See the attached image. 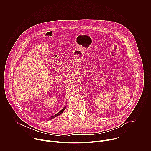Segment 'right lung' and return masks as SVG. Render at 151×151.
<instances>
[{
  "label": "right lung",
  "mask_w": 151,
  "mask_h": 151,
  "mask_svg": "<svg viewBox=\"0 0 151 151\" xmlns=\"http://www.w3.org/2000/svg\"><path fill=\"white\" fill-rule=\"evenodd\" d=\"M66 106H65L64 107V108L63 109H61L59 112H58L57 114H56L55 115H54V116H51L50 118V119H53V118H54L55 117H56V116H58V115H61L63 112H64V111L66 109Z\"/></svg>",
  "instance_id": "add662e5"
}]
</instances>
